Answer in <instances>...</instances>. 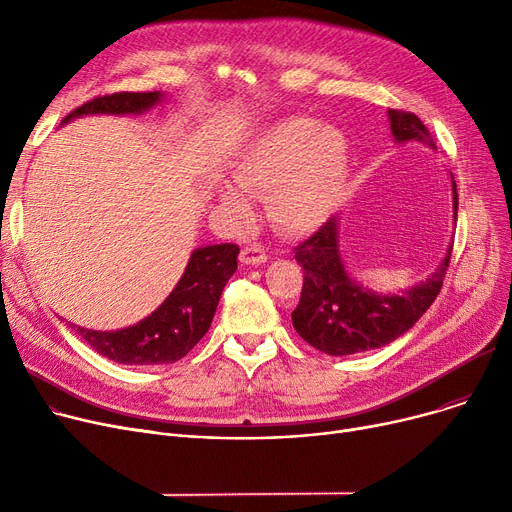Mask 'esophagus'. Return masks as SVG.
<instances>
[{
    "instance_id": "1",
    "label": "esophagus",
    "mask_w": 512,
    "mask_h": 512,
    "mask_svg": "<svg viewBox=\"0 0 512 512\" xmlns=\"http://www.w3.org/2000/svg\"><path fill=\"white\" fill-rule=\"evenodd\" d=\"M240 261L247 265H259L267 261V253L261 245H249L240 251Z\"/></svg>"
}]
</instances>
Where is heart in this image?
I'll use <instances>...</instances> for the list:
<instances>
[{"instance_id": "obj_1", "label": "heart", "mask_w": 512, "mask_h": 512, "mask_svg": "<svg viewBox=\"0 0 512 512\" xmlns=\"http://www.w3.org/2000/svg\"><path fill=\"white\" fill-rule=\"evenodd\" d=\"M232 178L242 193L265 195L267 213L278 228L305 232L324 222L344 195L348 141L336 126L288 118L247 145ZM222 201L234 218H251L249 201L234 188H226Z\"/></svg>"}]
</instances>
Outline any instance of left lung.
I'll list each match as a JSON object with an SVG mask.
<instances>
[{
	"mask_svg": "<svg viewBox=\"0 0 512 512\" xmlns=\"http://www.w3.org/2000/svg\"><path fill=\"white\" fill-rule=\"evenodd\" d=\"M388 116L396 143L417 141L436 149L434 137L415 114L388 110ZM452 197L456 222L459 197L454 180ZM336 238L338 226L332 215L317 232L294 247V259L303 267L305 278L301 301L292 311V326L317 351L342 357L380 348L415 326L442 290L452 245L438 270L425 282L402 294H378L348 278Z\"/></svg>",
	"mask_w": 512,
	"mask_h": 512,
	"instance_id": "1",
	"label": "left lung"
}]
</instances>
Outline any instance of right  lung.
<instances>
[{
  "label": "right lung",
  "mask_w": 512,
  "mask_h": 512,
  "mask_svg": "<svg viewBox=\"0 0 512 512\" xmlns=\"http://www.w3.org/2000/svg\"><path fill=\"white\" fill-rule=\"evenodd\" d=\"M159 93H112L78 105L62 122L83 114H139L159 101ZM238 245L224 242L197 249L186 270L149 317L116 332H95L76 328L97 353L124 365H164L174 363L193 351L211 326L222 290L236 272Z\"/></svg>",
  "instance_id": "add662e5"
}]
</instances>
